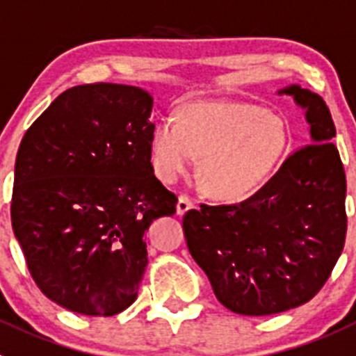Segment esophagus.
<instances>
[{
  "label": "esophagus",
  "mask_w": 356,
  "mask_h": 356,
  "mask_svg": "<svg viewBox=\"0 0 356 356\" xmlns=\"http://www.w3.org/2000/svg\"><path fill=\"white\" fill-rule=\"evenodd\" d=\"M193 207H195L193 200L186 197V195H181V197H179V200H177V207H175V209H177V214L181 216V214H184L186 211L193 209Z\"/></svg>",
  "instance_id": "1"
}]
</instances>
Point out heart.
I'll return each instance as SVG.
<instances>
[{"label": "heart", "mask_w": 356, "mask_h": 356, "mask_svg": "<svg viewBox=\"0 0 356 356\" xmlns=\"http://www.w3.org/2000/svg\"><path fill=\"white\" fill-rule=\"evenodd\" d=\"M289 126L280 115L250 102L200 101L186 104L177 120H159L150 159L161 181L174 182L197 163L213 197L248 198L271 177L287 154Z\"/></svg>", "instance_id": "heart-1"}]
</instances>
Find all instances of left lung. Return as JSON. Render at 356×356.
Instances as JSON below:
<instances>
[{
	"label": "left lung",
	"instance_id": "8db88e82",
	"mask_svg": "<svg viewBox=\"0 0 356 356\" xmlns=\"http://www.w3.org/2000/svg\"><path fill=\"white\" fill-rule=\"evenodd\" d=\"M305 110L310 143L282 163L255 195L230 206L190 209L182 229L218 302L243 316H271L312 300L344 248L346 174L328 106L291 85Z\"/></svg>",
	"mask_w": 356,
	"mask_h": 356
}]
</instances>
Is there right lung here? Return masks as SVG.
<instances>
[{
  "mask_svg": "<svg viewBox=\"0 0 356 356\" xmlns=\"http://www.w3.org/2000/svg\"><path fill=\"white\" fill-rule=\"evenodd\" d=\"M150 111L138 86H72L19 145L12 229L38 289L63 309L126 310L149 262L145 230L175 213L150 163Z\"/></svg>",
  "mask_w": 356,
  "mask_h": 356,
  "instance_id": "right-lung-1",
  "label": "right lung"
}]
</instances>
